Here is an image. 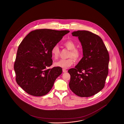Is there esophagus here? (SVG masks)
Segmentation results:
<instances>
[{"mask_svg":"<svg viewBox=\"0 0 124 124\" xmlns=\"http://www.w3.org/2000/svg\"><path fill=\"white\" fill-rule=\"evenodd\" d=\"M63 72L64 73H66V72H67V70L66 69H63Z\"/></svg>","mask_w":124,"mask_h":124,"instance_id":"obj_1","label":"esophagus"}]
</instances>
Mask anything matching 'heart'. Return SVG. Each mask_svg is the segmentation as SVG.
Segmentation results:
<instances>
[{"label":"heart","mask_w":124,"mask_h":124,"mask_svg":"<svg viewBox=\"0 0 124 124\" xmlns=\"http://www.w3.org/2000/svg\"><path fill=\"white\" fill-rule=\"evenodd\" d=\"M63 45L66 49L70 50L68 53L67 59H60L54 63V65L60 67L67 68L74 63V58L75 60H79L81 56V52L78 49H76L75 43L72 40H67L64 42ZM52 56L55 59H57L60 54V49L58 45H54L53 47L51 50Z\"/></svg>","instance_id":"1"}]
</instances>
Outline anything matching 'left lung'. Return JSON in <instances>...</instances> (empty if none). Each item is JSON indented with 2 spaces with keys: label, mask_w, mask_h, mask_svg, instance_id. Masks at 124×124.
<instances>
[{
  "label": "left lung",
  "mask_w": 124,
  "mask_h": 124,
  "mask_svg": "<svg viewBox=\"0 0 124 124\" xmlns=\"http://www.w3.org/2000/svg\"><path fill=\"white\" fill-rule=\"evenodd\" d=\"M82 46L83 57L75 67L68 70L70 75L69 87L82 97L93 96L105 86L108 74L109 54L101 38L86 30L73 32Z\"/></svg>",
  "instance_id": "left-lung-1"
}]
</instances>
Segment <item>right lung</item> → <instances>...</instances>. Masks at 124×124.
<instances>
[{
	"label": "right lung",
	"instance_id": "add662e5",
	"mask_svg": "<svg viewBox=\"0 0 124 124\" xmlns=\"http://www.w3.org/2000/svg\"><path fill=\"white\" fill-rule=\"evenodd\" d=\"M69 30L32 31L19 45L14 64L16 81L28 94L41 96L51 90L62 69H48L53 63L51 50Z\"/></svg>",
	"mask_w": 124,
	"mask_h": 124
}]
</instances>
